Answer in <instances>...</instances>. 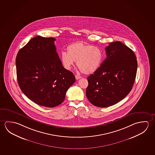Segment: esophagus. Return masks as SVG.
Returning <instances> with one entry per match:
<instances>
[{"label": "esophagus", "mask_w": 155, "mask_h": 155, "mask_svg": "<svg viewBox=\"0 0 155 155\" xmlns=\"http://www.w3.org/2000/svg\"><path fill=\"white\" fill-rule=\"evenodd\" d=\"M75 78L77 80H78L79 79L81 78V77L79 76H78V75H76L75 76Z\"/></svg>", "instance_id": "1"}]
</instances>
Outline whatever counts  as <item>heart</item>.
Segmentation results:
<instances>
[{
	"label": "heart",
	"instance_id": "heart-1",
	"mask_svg": "<svg viewBox=\"0 0 155 155\" xmlns=\"http://www.w3.org/2000/svg\"><path fill=\"white\" fill-rule=\"evenodd\" d=\"M66 50L67 52L61 53L60 59L64 68L68 70L76 61L77 65L83 74H92L99 69L103 61V51L97 46L76 41L68 45Z\"/></svg>",
	"mask_w": 155,
	"mask_h": 155
}]
</instances>
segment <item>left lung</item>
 <instances>
[{
  "mask_svg": "<svg viewBox=\"0 0 155 155\" xmlns=\"http://www.w3.org/2000/svg\"><path fill=\"white\" fill-rule=\"evenodd\" d=\"M107 58L87 78V99L96 107H105L120 102L131 91L136 76V56L120 41L110 43Z\"/></svg>",
  "mask_w": 155,
  "mask_h": 155,
  "instance_id": "1",
  "label": "left lung"
}]
</instances>
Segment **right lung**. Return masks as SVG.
Instances as JSON below:
<instances>
[{
    "label": "right lung",
    "mask_w": 155,
    "mask_h": 155,
    "mask_svg": "<svg viewBox=\"0 0 155 155\" xmlns=\"http://www.w3.org/2000/svg\"><path fill=\"white\" fill-rule=\"evenodd\" d=\"M54 38L37 36L18 51L15 59L19 86L38 105L53 107L63 103L75 81L65 69L56 51Z\"/></svg>",
    "instance_id": "obj_1"
}]
</instances>
